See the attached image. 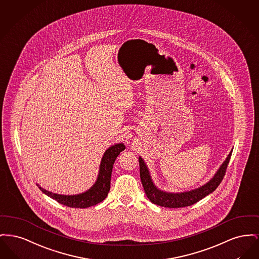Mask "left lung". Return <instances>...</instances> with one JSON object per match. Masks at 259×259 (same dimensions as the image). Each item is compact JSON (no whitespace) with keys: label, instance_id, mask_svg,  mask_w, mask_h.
Masks as SVG:
<instances>
[{"label":"left lung","instance_id":"left-lung-1","mask_svg":"<svg viewBox=\"0 0 259 259\" xmlns=\"http://www.w3.org/2000/svg\"><path fill=\"white\" fill-rule=\"evenodd\" d=\"M231 153L228 155L225 162L222 163L220 168L218 169L217 175L213 178L208 181L204 186L195 189V190L184 192V193H165L163 191L159 190L152 182V179L150 177L148 168L146 164L143 162L141 158L138 159L139 161V170H140V179L142 186L145 191V194L147 198L153 204H158L164 207H183L188 206L192 204H196L200 200H202L208 194L212 193L218 187V185L221 183L223 177L226 174L227 165L231 158Z\"/></svg>","mask_w":259,"mask_h":259}]
</instances>
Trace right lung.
I'll list each match as a JSON object with an SVG mask.
<instances>
[{
	"instance_id": "1",
	"label": "right lung",
	"mask_w": 259,
	"mask_h": 259,
	"mask_svg": "<svg viewBox=\"0 0 259 259\" xmlns=\"http://www.w3.org/2000/svg\"><path fill=\"white\" fill-rule=\"evenodd\" d=\"M124 149H125V146L123 143H119L114 146H111L109 149L106 150L101 160L99 175L97 177L96 184L90 190L84 193H82L80 195H75V196H65V195H58V194L49 192L42 189L41 187L39 188L42 193H45L46 195H48L49 197H51L59 204H64L70 207L85 208V207L99 204L107 197L109 193L113 164L115 163V160L117 159L119 154Z\"/></svg>"
}]
</instances>
